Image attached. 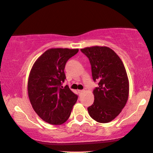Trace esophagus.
Returning <instances> with one entry per match:
<instances>
[{
	"instance_id": "obj_1",
	"label": "esophagus",
	"mask_w": 153,
	"mask_h": 153,
	"mask_svg": "<svg viewBox=\"0 0 153 153\" xmlns=\"http://www.w3.org/2000/svg\"><path fill=\"white\" fill-rule=\"evenodd\" d=\"M84 91H85L84 90H79V91H78V92H79V94H82V93L84 92Z\"/></svg>"
}]
</instances>
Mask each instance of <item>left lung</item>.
<instances>
[{"label": "left lung", "mask_w": 153, "mask_h": 153, "mask_svg": "<svg viewBox=\"0 0 153 153\" xmlns=\"http://www.w3.org/2000/svg\"><path fill=\"white\" fill-rule=\"evenodd\" d=\"M80 50L90 60L93 79L99 81V87L93 92L94 102L88 108L89 115L99 123L111 122L122 112L129 97V79L124 64L108 47Z\"/></svg>", "instance_id": "8db88e82"}]
</instances>
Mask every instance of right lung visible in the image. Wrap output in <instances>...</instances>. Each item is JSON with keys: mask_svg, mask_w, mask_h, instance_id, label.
Wrapping results in <instances>:
<instances>
[{"mask_svg": "<svg viewBox=\"0 0 153 153\" xmlns=\"http://www.w3.org/2000/svg\"><path fill=\"white\" fill-rule=\"evenodd\" d=\"M78 52V49H49L31 68L27 85L29 101L39 117L49 124L65 122L78 100L68 85L62 86L67 61Z\"/></svg>", "mask_w": 153, "mask_h": 153, "instance_id": "1", "label": "right lung"}]
</instances>
